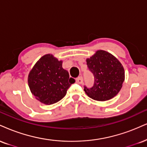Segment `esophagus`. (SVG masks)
I'll list each match as a JSON object with an SVG mask.
<instances>
[{"mask_svg": "<svg viewBox=\"0 0 147 147\" xmlns=\"http://www.w3.org/2000/svg\"><path fill=\"white\" fill-rule=\"evenodd\" d=\"M83 82H84V79L82 77H79L76 79V83L78 84H82Z\"/></svg>", "mask_w": 147, "mask_h": 147, "instance_id": "esophagus-1", "label": "esophagus"}]
</instances>
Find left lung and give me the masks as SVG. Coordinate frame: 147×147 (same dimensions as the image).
Instances as JSON below:
<instances>
[{
  "mask_svg": "<svg viewBox=\"0 0 147 147\" xmlns=\"http://www.w3.org/2000/svg\"><path fill=\"white\" fill-rule=\"evenodd\" d=\"M86 61L94 79L92 87L84 86L86 94L98 101L109 100L116 96L125 80L124 68L120 61L104 51H96Z\"/></svg>",
  "mask_w": 147,
  "mask_h": 147,
  "instance_id": "8db88e82",
  "label": "left lung"
}]
</instances>
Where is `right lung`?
<instances>
[{
  "mask_svg": "<svg viewBox=\"0 0 147 147\" xmlns=\"http://www.w3.org/2000/svg\"><path fill=\"white\" fill-rule=\"evenodd\" d=\"M75 80L69 78L62 61L52 55H46L35 63L29 72L28 84L31 92L42 103L51 105L62 99Z\"/></svg>",
  "mask_w": 147,
  "mask_h": 147,
  "instance_id": "1",
  "label": "right lung"
}]
</instances>
